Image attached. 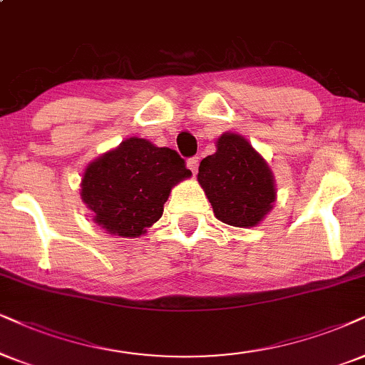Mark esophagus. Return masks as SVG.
<instances>
[{
  "label": "esophagus",
  "mask_w": 365,
  "mask_h": 365,
  "mask_svg": "<svg viewBox=\"0 0 365 365\" xmlns=\"http://www.w3.org/2000/svg\"><path fill=\"white\" fill-rule=\"evenodd\" d=\"M187 167L190 168V172H192L193 175H197V170H198V156H192V158H188Z\"/></svg>",
  "instance_id": "obj_1"
}]
</instances>
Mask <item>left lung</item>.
Masks as SVG:
<instances>
[{"label": "left lung", "instance_id": "obj_1", "mask_svg": "<svg viewBox=\"0 0 365 365\" xmlns=\"http://www.w3.org/2000/svg\"><path fill=\"white\" fill-rule=\"evenodd\" d=\"M215 146V153L200 161L198 183L220 222L255 227L273 209V172L241 135L224 133Z\"/></svg>", "mask_w": 365, "mask_h": 365}]
</instances>
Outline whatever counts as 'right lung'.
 <instances>
[{"mask_svg":"<svg viewBox=\"0 0 365 365\" xmlns=\"http://www.w3.org/2000/svg\"><path fill=\"white\" fill-rule=\"evenodd\" d=\"M190 175L175 150L129 138L87 165L81 197L106 232L138 237L163 214L172 188Z\"/></svg>","mask_w":365,"mask_h":365,"instance_id":"add662e5","label":"right lung"}]
</instances>
